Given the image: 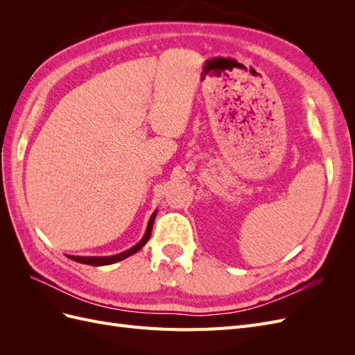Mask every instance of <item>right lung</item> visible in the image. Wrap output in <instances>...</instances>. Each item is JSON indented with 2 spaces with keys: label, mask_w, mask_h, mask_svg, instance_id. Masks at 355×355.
<instances>
[{
  "label": "right lung",
  "mask_w": 355,
  "mask_h": 355,
  "mask_svg": "<svg viewBox=\"0 0 355 355\" xmlns=\"http://www.w3.org/2000/svg\"><path fill=\"white\" fill-rule=\"evenodd\" d=\"M155 216H157V210L151 214V218H149V220H148V227H146V231L144 234L142 240L139 241L137 244H135L132 249H127L125 252H121L118 254H112V256H68V257H69V259L75 261V262H78V263L93 265V266H103V265H111V263H115V262H120V261L125 259V257L137 253L148 243L149 237H151V231H153V227H154Z\"/></svg>",
  "instance_id": "obj_1"
}]
</instances>
